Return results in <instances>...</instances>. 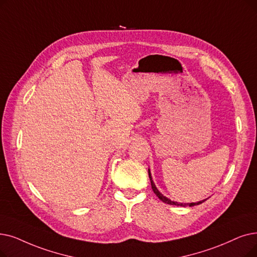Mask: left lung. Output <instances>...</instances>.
I'll return each instance as SVG.
<instances>
[{
  "instance_id": "8db88e82",
  "label": "left lung",
  "mask_w": 257,
  "mask_h": 257,
  "mask_svg": "<svg viewBox=\"0 0 257 257\" xmlns=\"http://www.w3.org/2000/svg\"><path fill=\"white\" fill-rule=\"evenodd\" d=\"M148 174H149V178H150V182H151V188H152V190H153V192L156 194V196H158L163 203H165V204H168V205H174V206H182V207H187V206H189V207H193V206H197V205H199V204H202V203H204L205 200L207 199H203V200H199V202H196V203H187V204H183V203H177V202H173V200H171L170 198H168V197H166L164 194H162L160 191H159V189L156 188V186H155V184H154V182H153V180H152V176H151V172H150V169H148Z\"/></svg>"
}]
</instances>
